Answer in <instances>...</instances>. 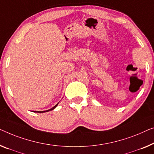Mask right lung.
Segmentation results:
<instances>
[{"label":"right lung","instance_id":"right-lung-1","mask_svg":"<svg viewBox=\"0 0 154 154\" xmlns=\"http://www.w3.org/2000/svg\"><path fill=\"white\" fill-rule=\"evenodd\" d=\"M57 105H58V104L55 105V106H54V107H52V109H49V110H48V111H34V112H35V113H45V112H48V111H52V110H53L54 109H55V108L57 107Z\"/></svg>","mask_w":154,"mask_h":154}]
</instances>
